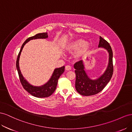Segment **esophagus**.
I'll return each instance as SVG.
<instances>
[{
	"label": "esophagus",
	"mask_w": 132,
	"mask_h": 132,
	"mask_svg": "<svg viewBox=\"0 0 132 132\" xmlns=\"http://www.w3.org/2000/svg\"><path fill=\"white\" fill-rule=\"evenodd\" d=\"M65 69L67 71H70L71 70V67L70 65H66L65 66Z\"/></svg>",
	"instance_id": "34e87169"
}]
</instances>
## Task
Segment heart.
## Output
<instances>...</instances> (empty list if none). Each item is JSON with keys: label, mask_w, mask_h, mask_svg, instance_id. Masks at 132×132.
<instances>
[{"label": "heart", "mask_w": 132, "mask_h": 132, "mask_svg": "<svg viewBox=\"0 0 132 132\" xmlns=\"http://www.w3.org/2000/svg\"><path fill=\"white\" fill-rule=\"evenodd\" d=\"M87 44V41H86L85 40L82 39L77 40L74 41V42H72L69 46H67L66 48V50L70 52L73 51H78L85 47L84 52H86L87 50H88L89 48V46Z\"/></svg>", "instance_id": "heart-1"}]
</instances>
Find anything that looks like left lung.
Returning <instances> with one entry per match:
<instances>
[{
    "instance_id": "1",
    "label": "left lung",
    "mask_w": 132,
    "mask_h": 132,
    "mask_svg": "<svg viewBox=\"0 0 132 132\" xmlns=\"http://www.w3.org/2000/svg\"><path fill=\"white\" fill-rule=\"evenodd\" d=\"M99 47H103L109 53V63L107 69L102 76L96 80H91L84 70V65L82 60L77 61L74 64L76 73L75 87L76 91L82 96H88L95 95L102 91L110 82L113 72V52L112 48L107 41L100 37Z\"/></svg>"
}]
</instances>
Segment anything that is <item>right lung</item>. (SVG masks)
Masks as SVG:
<instances>
[{"label":"right lung","instance_id":"obj_1","mask_svg":"<svg viewBox=\"0 0 132 132\" xmlns=\"http://www.w3.org/2000/svg\"><path fill=\"white\" fill-rule=\"evenodd\" d=\"M47 33L44 32L37 34H36L35 35L33 36L30 37L28 39H26V41L23 43V44L22 45L20 50L19 51V53L18 55L16 62V67L18 70L19 77L20 81L22 87H23V88L26 91L29 92L30 94H31L32 96L38 98H44L49 97L55 92L56 88V86H57V85L59 78H60V76L63 73L64 71H65V66H62L61 67H60V68L56 69L54 70V73L52 74L50 80L48 81L46 84H45L42 86H40V87H35V86H33L31 85H30L29 83L25 80L23 76H22V74L21 73L20 70L19 69V57L21 54V52L22 50V48H23L26 43H27L28 41L32 39H45L47 38Z\"/></svg>","mask_w":132,"mask_h":132}]
</instances>
